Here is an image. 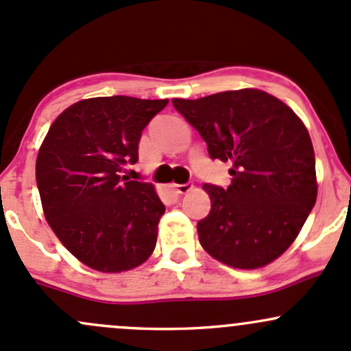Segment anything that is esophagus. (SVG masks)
Segmentation results:
<instances>
[{
  "label": "esophagus",
  "mask_w": 351,
  "mask_h": 351,
  "mask_svg": "<svg viewBox=\"0 0 351 351\" xmlns=\"http://www.w3.org/2000/svg\"><path fill=\"white\" fill-rule=\"evenodd\" d=\"M172 187H174V191L177 192V194H186V192H189L194 186L189 182H186V184H174Z\"/></svg>",
  "instance_id": "obj_1"
}]
</instances>
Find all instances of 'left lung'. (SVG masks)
I'll return each instance as SVG.
<instances>
[{
    "mask_svg": "<svg viewBox=\"0 0 351 351\" xmlns=\"http://www.w3.org/2000/svg\"><path fill=\"white\" fill-rule=\"evenodd\" d=\"M172 104L204 138L210 159L232 164L226 189L204 184L210 213L197 222L201 246L239 269L269 265L291 246L316 202L315 150L304 123L256 88Z\"/></svg>",
    "mask_w": 351,
    "mask_h": 351,
    "instance_id": "left-lung-1",
    "label": "left lung"
}]
</instances>
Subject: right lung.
<instances>
[{
  "label": "right lung",
  "mask_w": 351,
  "mask_h": 351,
  "mask_svg": "<svg viewBox=\"0 0 351 351\" xmlns=\"http://www.w3.org/2000/svg\"><path fill=\"white\" fill-rule=\"evenodd\" d=\"M169 100L97 97L73 104L48 130L36 157L45 217L84 265L101 273L141 266L157 243L165 206L152 184L129 180L138 141Z\"/></svg>",
  "instance_id": "add662e5"
}]
</instances>
